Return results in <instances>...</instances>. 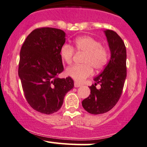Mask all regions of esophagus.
<instances>
[{
	"label": "esophagus",
	"instance_id": "1",
	"mask_svg": "<svg viewBox=\"0 0 147 147\" xmlns=\"http://www.w3.org/2000/svg\"><path fill=\"white\" fill-rule=\"evenodd\" d=\"M80 86H81V85L79 84L78 83H76V82L74 83V87H75V88H78V87H80Z\"/></svg>",
	"mask_w": 147,
	"mask_h": 147
}]
</instances>
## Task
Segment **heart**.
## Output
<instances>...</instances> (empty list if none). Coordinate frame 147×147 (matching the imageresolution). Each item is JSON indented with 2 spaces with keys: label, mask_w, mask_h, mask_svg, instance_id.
<instances>
[{
  "label": "heart",
  "mask_w": 147,
  "mask_h": 147,
  "mask_svg": "<svg viewBox=\"0 0 147 147\" xmlns=\"http://www.w3.org/2000/svg\"><path fill=\"white\" fill-rule=\"evenodd\" d=\"M74 48L76 51L85 53L82 62L67 68L66 74L77 82H83L92 74L93 69L96 71L102 69L107 64L109 54L107 49L102 46L101 42L94 38L85 36L77 38L74 40ZM74 48L70 45H62L60 49L61 59L68 64L73 60Z\"/></svg>",
  "instance_id": "obj_1"
}]
</instances>
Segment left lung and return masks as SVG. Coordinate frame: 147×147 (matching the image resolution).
Wrapping results in <instances>:
<instances>
[{
    "mask_svg": "<svg viewBox=\"0 0 147 147\" xmlns=\"http://www.w3.org/2000/svg\"><path fill=\"white\" fill-rule=\"evenodd\" d=\"M105 34L111 52V58L102 72L94 78L95 84L90 87V94L82 102L85 110L92 114L110 111L119 100L126 78V48L122 38L111 30ZM99 83L100 89L96 88Z\"/></svg>",
    "mask_w": 147,
    "mask_h": 147,
    "instance_id": "8db88e82",
    "label": "left lung"
}]
</instances>
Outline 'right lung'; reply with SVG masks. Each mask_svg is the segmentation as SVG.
Wrapping results in <instances>:
<instances>
[{
	"instance_id": "obj_1",
	"label": "right lung",
	"mask_w": 147,
	"mask_h": 147,
	"mask_svg": "<svg viewBox=\"0 0 147 147\" xmlns=\"http://www.w3.org/2000/svg\"><path fill=\"white\" fill-rule=\"evenodd\" d=\"M64 31L36 29L26 37L20 51L18 74L29 105L45 114L61 107L64 96L74 88L71 77L59 78L64 70L60 49L66 40Z\"/></svg>"
}]
</instances>
